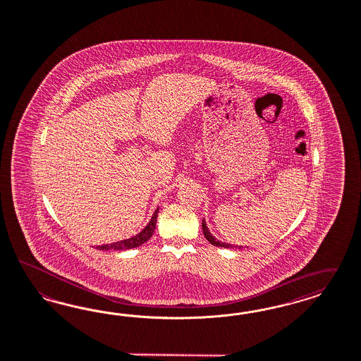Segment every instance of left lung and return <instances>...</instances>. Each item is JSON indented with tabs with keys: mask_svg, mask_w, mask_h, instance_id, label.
<instances>
[{
	"mask_svg": "<svg viewBox=\"0 0 361 361\" xmlns=\"http://www.w3.org/2000/svg\"><path fill=\"white\" fill-rule=\"evenodd\" d=\"M202 232H204V236H205V238L211 243L212 245H214V247H220V248H235V245L228 244V243H221V241H219V240H216L214 237L212 236L211 232H209V229H208V226L205 224V220H202ZM240 248H243V247H240Z\"/></svg>",
	"mask_w": 361,
	"mask_h": 361,
	"instance_id": "left-lung-1",
	"label": "left lung"
}]
</instances>
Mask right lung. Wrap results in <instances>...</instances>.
Returning a JSON list of instances; mask_svg holds the SVG:
<instances>
[{
  "instance_id": "obj_1",
  "label": "right lung",
  "mask_w": 361,
  "mask_h": 361,
  "mask_svg": "<svg viewBox=\"0 0 361 361\" xmlns=\"http://www.w3.org/2000/svg\"><path fill=\"white\" fill-rule=\"evenodd\" d=\"M157 216H159V208L154 211L152 219H150L149 224L147 225L138 235L136 236L126 238L123 241H117L113 244H106V245H99L97 249L99 250H109V249H114V250H123V249H132L137 248L140 245H142L144 243H147L149 240L154 229H156V223H157Z\"/></svg>"
}]
</instances>
